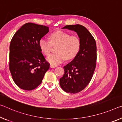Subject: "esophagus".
<instances>
[{
	"label": "esophagus",
	"instance_id": "obj_1",
	"mask_svg": "<svg viewBox=\"0 0 122 122\" xmlns=\"http://www.w3.org/2000/svg\"><path fill=\"white\" fill-rule=\"evenodd\" d=\"M50 67H51V68H55V67H56V65H50Z\"/></svg>",
	"mask_w": 122,
	"mask_h": 122
}]
</instances>
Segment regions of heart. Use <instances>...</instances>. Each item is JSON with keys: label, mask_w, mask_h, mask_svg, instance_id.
Returning <instances> with one entry per match:
<instances>
[{"label": "heart", "mask_w": 122, "mask_h": 122, "mask_svg": "<svg viewBox=\"0 0 122 122\" xmlns=\"http://www.w3.org/2000/svg\"><path fill=\"white\" fill-rule=\"evenodd\" d=\"M50 41L41 38L39 41V46L46 56H49L53 46H56V53L50 55L47 61L51 65H56L61 63L66 59L71 60L74 59L80 49V38L75 35H71L68 32L62 30H57L49 35Z\"/></svg>", "instance_id": "obj_1"}]
</instances>
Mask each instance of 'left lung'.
<instances>
[{"label": "left lung", "instance_id": "obj_1", "mask_svg": "<svg viewBox=\"0 0 122 122\" xmlns=\"http://www.w3.org/2000/svg\"><path fill=\"white\" fill-rule=\"evenodd\" d=\"M63 29L76 32L81 41L78 54L63 67L64 74L60 79V85L64 91L76 93L88 85L93 75L97 61L96 42L91 34L81 25H69Z\"/></svg>", "mask_w": 122, "mask_h": 122}]
</instances>
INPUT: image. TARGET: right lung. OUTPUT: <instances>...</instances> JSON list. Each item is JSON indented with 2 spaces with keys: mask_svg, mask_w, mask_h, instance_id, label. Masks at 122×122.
Wrapping results in <instances>:
<instances>
[{
  "mask_svg": "<svg viewBox=\"0 0 122 122\" xmlns=\"http://www.w3.org/2000/svg\"><path fill=\"white\" fill-rule=\"evenodd\" d=\"M49 28L28 23L15 34L10 45L9 69L13 80L19 88L32 90L41 84L49 68L39 46Z\"/></svg>",
  "mask_w": 122,
  "mask_h": 122,
  "instance_id": "obj_1",
  "label": "right lung"
}]
</instances>
